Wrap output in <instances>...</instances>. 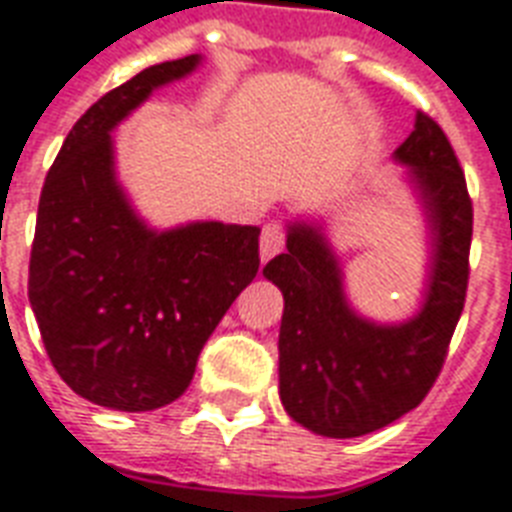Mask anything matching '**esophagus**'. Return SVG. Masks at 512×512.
Returning a JSON list of instances; mask_svg holds the SVG:
<instances>
[{
  "instance_id": "34e87169",
  "label": "esophagus",
  "mask_w": 512,
  "mask_h": 512,
  "mask_svg": "<svg viewBox=\"0 0 512 512\" xmlns=\"http://www.w3.org/2000/svg\"><path fill=\"white\" fill-rule=\"evenodd\" d=\"M287 241V231L281 223H265L263 233H260V260H271L273 255H279Z\"/></svg>"
}]
</instances>
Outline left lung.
<instances>
[{
    "label": "left lung",
    "instance_id": "1",
    "mask_svg": "<svg viewBox=\"0 0 512 512\" xmlns=\"http://www.w3.org/2000/svg\"><path fill=\"white\" fill-rule=\"evenodd\" d=\"M428 228L420 311L398 324L361 316L324 225L295 217L287 252L263 268L284 295L279 396L287 414L316 436L356 438L412 412L433 388L468 292L473 204L444 130L417 114L393 151Z\"/></svg>",
    "mask_w": 512,
    "mask_h": 512
}]
</instances>
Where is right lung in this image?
Masks as SVG:
<instances>
[{"label":"right lung","mask_w":512,"mask_h":512,"mask_svg":"<svg viewBox=\"0 0 512 512\" xmlns=\"http://www.w3.org/2000/svg\"><path fill=\"white\" fill-rule=\"evenodd\" d=\"M167 60L106 92L74 124L44 180L28 300L55 372L76 396L154 412L191 385L204 342L257 276V225L151 228L116 177L111 132L154 90L193 74Z\"/></svg>","instance_id":"obj_1"}]
</instances>
